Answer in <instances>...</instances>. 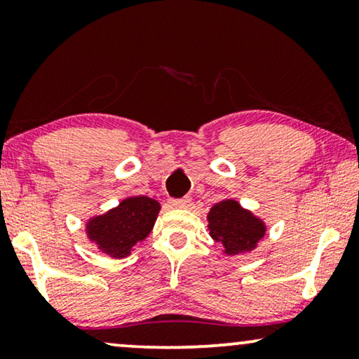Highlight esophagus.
<instances>
[{
	"instance_id": "34e87169",
	"label": "esophagus",
	"mask_w": 359,
	"mask_h": 359,
	"mask_svg": "<svg viewBox=\"0 0 359 359\" xmlns=\"http://www.w3.org/2000/svg\"><path fill=\"white\" fill-rule=\"evenodd\" d=\"M171 203V205H173V208H189L191 205V198L189 196H184V198H181V199H171L170 201Z\"/></svg>"
}]
</instances>
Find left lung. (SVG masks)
I'll use <instances>...</instances> for the list:
<instances>
[{
  "label": "left lung",
  "mask_w": 359,
  "mask_h": 359,
  "mask_svg": "<svg viewBox=\"0 0 359 359\" xmlns=\"http://www.w3.org/2000/svg\"><path fill=\"white\" fill-rule=\"evenodd\" d=\"M210 237L222 243L227 255L250 252L263 238L264 225L252 212L242 209L237 201H220L208 215Z\"/></svg>",
  "instance_id": "1"
}]
</instances>
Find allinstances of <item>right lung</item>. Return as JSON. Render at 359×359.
<instances>
[{
  "label": "right lung",
  "instance_id": "1",
  "mask_svg": "<svg viewBox=\"0 0 359 359\" xmlns=\"http://www.w3.org/2000/svg\"><path fill=\"white\" fill-rule=\"evenodd\" d=\"M158 210L160 204L145 196L124 199L109 212L88 222V237L109 257L124 258L151 232Z\"/></svg>",
  "mask_w": 359,
  "mask_h": 359
}]
</instances>
